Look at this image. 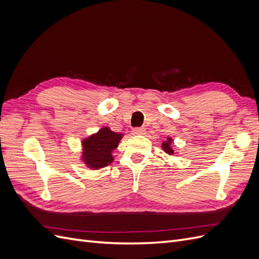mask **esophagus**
<instances>
[{
  "instance_id": "esophagus-1",
  "label": "esophagus",
  "mask_w": 259,
  "mask_h": 259,
  "mask_svg": "<svg viewBox=\"0 0 259 259\" xmlns=\"http://www.w3.org/2000/svg\"><path fill=\"white\" fill-rule=\"evenodd\" d=\"M146 133V128L145 127H137L133 130V134L134 135H144Z\"/></svg>"
}]
</instances>
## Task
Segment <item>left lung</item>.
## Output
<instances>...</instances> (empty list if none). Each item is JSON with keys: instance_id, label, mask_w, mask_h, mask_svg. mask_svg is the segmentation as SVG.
<instances>
[{"instance_id": "obj_1", "label": "left lung", "mask_w": 259, "mask_h": 259, "mask_svg": "<svg viewBox=\"0 0 259 259\" xmlns=\"http://www.w3.org/2000/svg\"><path fill=\"white\" fill-rule=\"evenodd\" d=\"M173 138L171 137H167L166 138V140H164V142L162 143V146H161V148H162V150L165 152V153H167V154H169V155H171V154H174V150H173Z\"/></svg>"}]
</instances>
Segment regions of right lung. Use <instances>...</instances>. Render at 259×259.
<instances>
[{"mask_svg":"<svg viewBox=\"0 0 259 259\" xmlns=\"http://www.w3.org/2000/svg\"><path fill=\"white\" fill-rule=\"evenodd\" d=\"M123 134L113 132L108 126H103L82 140L81 162L91 169H100L113 162L112 152L120 144Z\"/></svg>","mask_w":259,"mask_h":259,"instance_id":"obj_1","label":"right lung"}]
</instances>
